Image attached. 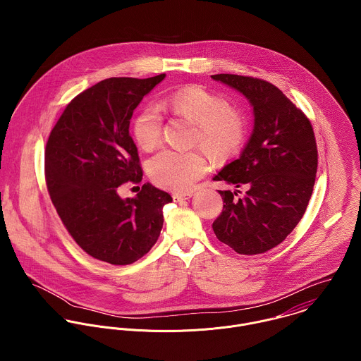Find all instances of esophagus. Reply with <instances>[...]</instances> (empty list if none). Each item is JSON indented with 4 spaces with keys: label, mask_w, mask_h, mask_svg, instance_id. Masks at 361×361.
I'll return each mask as SVG.
<instances>
[{
    "label": "esophagus",
    "mask_w": 361,
    "mask_h": 361,
    "mask_svg": "<svg viewBox=\"0 0 361 361\" xmlns=\"http://www.w3.org/2000/svg\"><path fill=\"white\" fill-rule=\"evenodd\" d=\"M193 196V193H173L172 199L173 202H180V200H189Z\"/></svg>",
    "instance_id": "34e87169"
}]
</instances>
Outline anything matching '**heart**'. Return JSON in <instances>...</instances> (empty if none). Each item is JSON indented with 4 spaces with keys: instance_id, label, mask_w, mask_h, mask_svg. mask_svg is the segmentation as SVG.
<instances>
[{
    "instance_id": "1",
    "label": "heart",
    "mask_w": 361,
    "mask_h": 361,
    "mask_svg": "<svg viewBox=\"0 0 361 361\" xmlns=\"http://www.w3.org/2000/svg\"><path fill=\"white\" fill-rule=\"evenodd\" d=\"M164 106L195 125L192 142L200 145L211 159L226 161L242 150L246 139L245 118L218 94L202 86H185L168 94ZM162 115L155 106H143L132 123L136 143L146 152L155 149L162 137ZM206 169L204 157L196 150H162L149 164L155 185L173 192L189 190Z\"/></svg>"
}]
</instances>
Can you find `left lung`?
Instances as JSON below:
<instances>
[{
    "mask_svg": "<svg viewBox=\"0 0 361 361\" xmlns=\"http://www.w3.org/2000/svg\"><path fill=\"white\" fill-rule=\"evenodd\" d=\"M211 78L242 93L255 115L239 158L212 178L247 190L239 199V190H218L224 209L212 229L239 255L265 253L286 239L309 204L318 162L312 126L269 82L229 73Z\"/></svg>",
    "mask_w": 361,
    "mask_h": 361,
    "instance_id": "obj_1",
    "label": "left lung"
}]
</instances>
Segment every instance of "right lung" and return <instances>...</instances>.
<instances>
[{"label":"right lung","mask_w":361,"mask_h":361,"mask_svg":"<svg viewBox=\"0 0 361 361\" xmlns=\"http://www.w3.org/2000/svg\"><path fill=\"white\" fill-rule=\"evenodd\" d=\"M164 78H109L92 86L66 105L46 146V182L62 224L89 256L114 265L150 252L162 208L172 202L152 183L133 199L118 195L122 183L142 182L130 118Z\"/></svg>","instance_id":"add662e5"}]
</instances>
